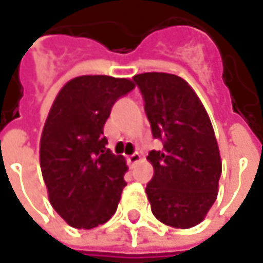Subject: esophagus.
<instances>
[{"label":"esophagus","mask_w":263,"mask_h":263,"mask_svg":"<svg viewBox=\"0 0 263 263\" xmlns=\"http://www.w3.org/2000/svg\"><path fill=\"white\" fill-rule=\"evenodd\" d=\"M140 159H142V157H140L139 152H136V154H133V155H130V157L127 158V161H128V164H130L132 167L136 165L137 162H140Z\"/></svg>","instance_id":"34e87169"}]
</instances>
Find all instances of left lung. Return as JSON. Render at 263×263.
<instances>
[{"instance_id":"1","label":"left lung","mask_w":263,"mask_h":263,"mask_svg":"<svg viewBox=\"0 0 263 263\" xmlns=\"http://www.w3.org/2000/svg\"><path fill=\"white\" fill-rule=\"evenodd\" d=\"M133 79L145 99L152 135L164 142L161 151L147 155L154 167L146 186L152 214L170 227H195L218 196L222 167L212 123L184 79L157 71Z\"/></svg>"}]
</instances>
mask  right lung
<instances>
[{
  "label": "right lung",
  "instance_id": "right-lung-1",
  "mask_svg": "<svg viewBox=\"0 0 263 263\" xmlns=\"http://www.w3.org/2000/svg\"><path fill=\"white\" fill-rule=\"evenodd\" d=\"M133 80L79 76L55 96L39 145V161L52 208L68 226L90 230L116 214L126 187L124 157L106 149L104 126Z\"/></svg>",
  "mask_w": 263,
  "mask_h": 263
}]
</instances>
